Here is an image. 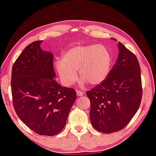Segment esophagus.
Listing matches in <instances>:
<instances>
[{"instance_id":"1","label":"esophagus","mask_w":156,"mask_h":156,"mask_svg":"<svg viewBox=\"0 0 156 156\" xmlns=\"http://www.w3.org/2000/svg\"><path fill=\"white\" fill-rule=\"evenodd\" d=\"M76 93H77V95L78 97H81L83 95V92L80 91V90H76Z\"/></svg>"}]
</instances>
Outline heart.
I'll return each instance as SVG.
<instances>
[{
	"mask_svg": "<svg viewBox=\"0 0 156 156\" xmlns=\"http://www.w3.org/2000/svg\"><path fill=\"white\" fill-rule=\"evenodd\" d=\"M112 59L110 52L102 45L73 46L62 55L55 66L65 85H71L77 80L78 71L82 83L98 85L110 73Z\"/></svg>",
	"mask_w": 156,
	"mask_h": 156,
	"instance_id": "b5f03b06",
	"label": "heart"
}]
</instances>
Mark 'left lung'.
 <instances>
[{"instance_id": "8db88e82", "label": "left lung", "mask_w": 156, "mask_h": 156, "mask_svg": "<svg viewBox=\"0 0 156 156\" xmlns=\"http://www.w3.org/2000/svg\"><path fill=\"white\" fill-rule=\"evenodd\" d=\"M118 48V58L106 80L87 92L92 125L103 133L124 128L137 111L142 97L137 58L120 42Z\"/></svg>"}]
</instances>
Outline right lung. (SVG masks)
Wrapping results in <instances>:
<instances>
[{"instance_id":"obj_1","label":"right lung","mask_w":156,"mask_h":156,"mask_svg":"<svg viewBox=\"0 0 156 156\" xmlns=\"http://www.w3.org/2000/svg\"><path fill=\"white\" fill-rule=\"evenodd\" d=\"M41 43L29 44L14 63L12 96L16 113L27 127L41 135L53 136L66 125L76 92L53 78V55L41 50Z\"/></svg>"}]
</instances>
